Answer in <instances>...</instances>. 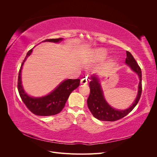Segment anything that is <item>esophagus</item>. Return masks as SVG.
Instances as JSON below:
<instances>
[{
  "label": "esophagus",
  "instance_id": "34e87169",
  "mask_svg": "<svg viewBox=\"0 0 157 157\" xmlns=\"http://www.w3.org/2000/svg\"><path fill=\"white\" fill-rule=\"evenodd\" d=\"M88 82H89V78L88 77H85L81 80L80 83L82 84H88Z\"/></svg>",
  "mask_w": 157,
  "mask_h": 157
}]
</instances>
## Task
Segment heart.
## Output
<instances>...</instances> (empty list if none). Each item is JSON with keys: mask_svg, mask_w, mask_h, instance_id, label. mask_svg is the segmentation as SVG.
Segmentation results:
<instances>
[{"mask_svg": "<svg viewBox=\"0 0 157 157\" xmlns=\"http://www.w3.org/2000/svg\"><path fill=\"white\" fill-rule=\"evenodd\" d=\"M107 52L103 48H98L92 50L91 52L92 59L96 61H101L105 58Z\"/></svg>", "mask_w": 157, "mask_h": 157, "instance_id": "1", "label": "heart"}]
</instances>
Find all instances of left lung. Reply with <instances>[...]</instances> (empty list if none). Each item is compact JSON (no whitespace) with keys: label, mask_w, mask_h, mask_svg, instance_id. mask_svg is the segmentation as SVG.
<instances>
[{"label":"left lung","mask_w":157,"mask_h":157,"mask_svg":"<svg viewBox=\"0 0 157 157\" xmlns=\"http://www.w3.org/2000/svg\"><path fill=\"white\" fill-rule=\"evenodd\" d=\"M125 63L132 71L135 72L140 80L137 87V94L132 105L126 109H117L111 107L106 101L103 90L100 84V77L98 74H93L90 82V94L87 100L88 109L92 115L102 121H115L124 117L130 113L138 103L141 94V71L140 66L129 52L126 51Z\"/></svg>","instance_id":"left-lung-1"}]
</instances>
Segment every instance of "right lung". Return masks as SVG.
I'll return each instance as SVG.
<instances>
[{
	"mask_svg": "<svg viewBox=\"0 0 157 157\" xmlns=\"http://www.w3.org/2000/svg\"><path fill=\"white\" fill-rule=\"evenodd\" d=\"M63 40V38H59V39H46L42 42H49L59 43ZM33 48L27 52V56L21 65L18 75V92L23 103L33 113L40 116L54 115L61 112L63 109L71 92L78 87L80 80L66 79L61 82L51 92L46 96L41 97H33L29 96L25 91L22 85L21 71L27 58L31 55Z\"/></svg>",
	"mask_w": 157,
	"mask_h": 157,
	"instance_id": "obj_1",
	"label": "right lung"
}]
</instances>
